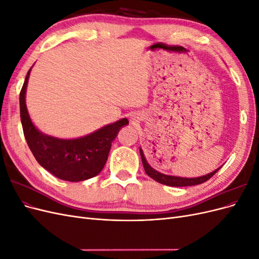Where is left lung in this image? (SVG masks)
I'll return each instance as SVG.
<instances>
[{"instance_id": "1", "label": "left lung", "mask_w": 259, "mask_h": 259, "mask_svg": "<svg viewBox=\"0 0 259 259\" xmlns=\"http://www.w3.org/2000/svg\"><path fill=\"white\" fill-rule=\"evenodd\" d=\"M140 156H142V161H143V165L145 168L146 174L154 179L155 182H158L160 184L166 185V186H171V187H187V186H195V185H200L205 183L206 180H208L211 176L215 175L218 169L221 167H218L217 169L210 171V173L204 175V176H200V177H193V178H186V177H177V176H171V175H165L163 173H160V171L155 170L153 167L149 165L148 161L146 160V156L142 150V148L139 149Z\"/></svg>"}]
</instances>
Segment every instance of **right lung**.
Returning <instances> with one entry per match:
<instances>
[{
	"label": "right lung",
	"instance_id": "right-lung-1",
	"mask_svg": "<svg viewBox=\"0 0 259 259\" xmlns=\"http://www.w3.org/2000/svg\"><path fill=\"white\" fill-rule=\"evenodd\" d=\"M31 68L19 96L20 119L23 134L31 152L42 167L67 182H82L103 170L111 144L119 131L128 124L126 117L106 125L91 134L74 139H61L38 131L30 119L26 92Z\"/></svg>",
	"mask_w": 259,
	"mask_h": 259
}]
</instances>
